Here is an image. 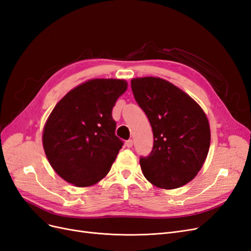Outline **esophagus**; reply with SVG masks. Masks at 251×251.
Instances as JSON below:
<instances>
[{
	"label": "esophagus",
	"mask_w": 251,
	"mask_h": 251,
	"mask_svg": "<svg viewBox=\"0 0 251 251\" xmlns=\"http://www.w3.org/2000/svg\"><path fill=\"white\" fill-rule=\"evenodd\" d=\"M126 146L127 148H132V147H133V140H132V139L126 140Z\"/></svg>",
	"instance_id": "34e87169"
}]
</instances>
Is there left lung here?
Wrapping results in <instances>:
<instances>
[{"instance_id":"8db88e82","label":"left lung","mask_w":251,"mask_h":251,"mask_svg":"<svg viewBox=\"0 0 251 251\" xmlns=\"http://www.w3.org/2000/svg\"><path fill=\"white\" fill-rule=\"evenodd\" d=\"M131 87L154 135L150 155L140 157L144 177L164 189L185 185L197 176L208 154L206 115L191 96L168 80L134 78Z\"/></svg>"}]
</instances>
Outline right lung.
<instances>
[{
	"instance_id": "right-lung-1",
	"label": "right lung",
	"mask_w": 251,
	"mask_h": 251,
	"mask_svg": "<svg viewBox=\"0 0 251 251\" xmlns=\"http://www.w3.org/2000/svg\"><path fill=\"white\" fill-rule=\"evenodd\" d=\"M126 89L124 79H91L67 93L52 110L43 146L53 170L67 182L90 186L109 173L124 146L115 135L112 110Z\"/></svg>"
}]
</instances>
